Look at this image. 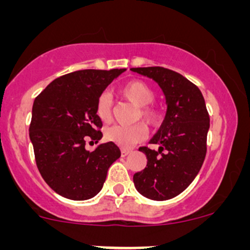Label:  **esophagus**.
Instances as JSON below:
<instances>
[{"label":"esophagus","instance_id":"esophagus-1","mask_svg":"<svg viewBox=\"0 0 250 250\" xmlns=\"http://www.w3.org/2000/svg\"><path fill=\"white\" fill-rule=\"evenodd\" d=\"M130 152H132V150H128V148H122V150H121V156H122V157H125V156L129 155Z\"/></svg>","mask_w":250,"mask_h":250}]
</instances>
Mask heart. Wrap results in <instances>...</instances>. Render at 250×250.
I'll list each match as a JSON object with an SVG mask.
<instances>
[{
  "mask_svg": "<svg viewBox=\"0 0 250 250\" xmlns=\"http://www.w3.org/2000/svg\"><path fill=\"white\" fill-rule=\"evenodd\" d=\"M121 97L127 102L137 106L134 120H143L150 127L160 125L162 113L157 106L152 104L156 93L152 87L140 80H133L125 83L118 90ZM112 100L106 93H103L98 97L95 103V113L97 117L104 125L112 120ZM147 130L144 123H137L133 125H113L105 132L106 140L115 143L121 147H130L134 144L143 141L146 138Z\"/></svg>",
  "mask_w": 250,
  "mask_h": 250,
  "instance_id": "1",
  "label": "heart"
}]
</instances>
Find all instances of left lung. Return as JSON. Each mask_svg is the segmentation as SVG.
I'll use <instances>...</instances> for the list:
<instances>
[{
	"label": "left lung",
	"instance_id": "obj_1",
	"mask_svg": "<svg viewBox=\"0 0 250 250\" xmlns=\"http://www.w3.org/2000/svg\"><path fill=\"white\" fill-rule=\"evenodd\" d=\"M132 71L152 78L167 100L165 121L150 144L141 146L147 165L133 176L135 188L146 198L166 201L180 195L193 181L206 158L209 115L196 84L183 75L161 66L133 67Z\"/></svg>",
	"mask_w": 250,
	"mask_h": 250
}]
</instances>
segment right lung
Wrapping results in <instances>:
<instances>
[{
  "label": "right lung",
  "instance_id": "add662e5",
  "mask_svg": "<svg viewBox=\"0 0 250 250\" xmlns=\"http://www.w3.org/2000/svg\"><path fill=\"white\" fill-rule=\"evenodd\" d=\"M125 69L80 70L55 78L32 106L29 134L42 178L58 195L74 201L94 197L103 188L110 166L120 158L115 143L85 150V140L98 143L103 123L95 103Z\"/></svg>",
  "mask_w": 250,
  "mask_h": 250
}]
</instances>
